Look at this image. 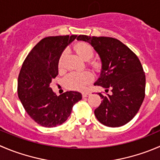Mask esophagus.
I'll return each mask as SVG.
<instances>
[{
	"instance_id": "1",
	"label": "esophagus",
	"mask_w": 160,
	"mask_h": 160,
	"mask_svg": "<svg viewBox=\"0 0 160 160\" xmlns=\"http://www.w3.org/2000/svg\"><path fill=\"white\" fill-rule=\"evenodd\" d=\"M89 93H88V92H83L82 93V96H83V98H86V97H88V95H89Z\"/></svg>"
}]
</instances>
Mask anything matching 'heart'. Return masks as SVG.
Here are the masks:
<instances>
[{
  "instance_id": "b5f03b06",
  "label": "heart",
  "mask_w": 160,
  "mask_h": 160,
  "mask_svg": "<svg viewBox=\"0 0 160 160\" xmlns=\"http://www.w3.org/2000/svg\"><path fill=\"white\" fill-rule=\"evenodd\" d=\"M74 50L79 55L80 58L84 60H89L94 56V48L90 44L86 42H78L74 45ZM66 52H63L58 58V68L62 67L63 58ZM90 65L94 69H100L101 64L98 61H91ZM92 80V75L88 72H70L68 74L63 80V83L66 88L75 91H83L86 88L87 85Z\"/></svg>"
}]
</instances>
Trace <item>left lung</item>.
I'll use <instances>...</instances> for the list:
<instances>
[{
	"label": "left lung",
	"mask_w": 160,
	"mask_h": 160,
	"mask_svg": "<svg viewBox=\"0 0 160 160\" xmlns=\"http://www.w3.org/2000/svg\"><path fill=\"white\" fill-rule=\"evenodd\" d=\"M91 44L102 63L100 77L94 85L111 90L103 95L94 110L99 122L118 128L130 122L138 112L145 95V75L137 55L119 40L108 37L80 35L77 38Z\"/></svg>",
	"instance_id": "1"
}]
</instances>
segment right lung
Segmentation results:
<instances>
[{"mask_svg":"<svg viewBox=\"0 0 160 160\" xmlns=\"http://www.w3.org/2000/svg\"><path fill=\"white\" fill-rule=\"evenodd\" d=\"M77 37H45L34 46L22 63L18 78V96L28 115L42 127L53 128L64 123L73 105L82 98L77 91L57 96L50 88L58 74L60 55Z\"/></svg>","mask_w":160,"mask_h":160,"instance_id":"1","label":"right lung"}]
</instances>
